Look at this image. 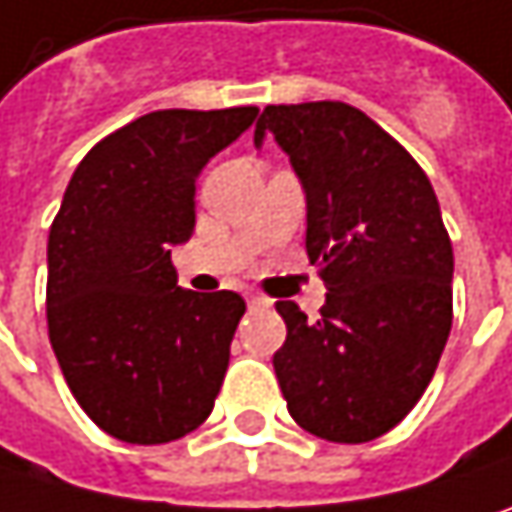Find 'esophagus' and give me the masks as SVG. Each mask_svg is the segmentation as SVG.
I'll return each instance as SVG.
<instances>
[{
  "instance_id": "obj_1",
  "label": "esophagus",
  "mask_w": 512,
  "mask_h": 512,
  "mask_svg": "<svg viewBox=\"0 0 512 512\" xmlns=\"http://www.w3.org/2000/svg\"><path fill=\"white\" fill-rule=\"evenodd\" d=\"M246 299H249V307H269L272 304L266 296H257V293H249Z\"/></svg>"
}]
</instances>
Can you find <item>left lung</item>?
<instances>
[{
    "mask_svg": "<svg viewBox=\"0 0 512 512\" xmlns=\"http://www.w3.org/2000/svg\"><path fill=\"white\" fill-rule=\"evenodd\" d=\"M307 202V257L328 287L316 322L278 302L287 340L272 366L290 416L328 442L395 428L431 384L451 331L454 252L422 166L346 102L266 105Z\"/></svg>",
    "mask_w": 512,
    "mask_h": 512,
    "instance_id": "left-lung-1",
    "label": "left lung"
}]
</instances>
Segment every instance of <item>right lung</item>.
Instances as JSON below:
<instances>
[{
    "mask_svg": "<svg viewBox=\"0 0 512 512\" xmlns=\"http://www.w3.org/2000/svg\"><path fill=\"white\" fill-rule=\"evenodd\" d=\"M255 119L155 111L72 172L46 249L49 340L81 410L117 440H181L213 410L246 302L178 287L172 246L196 228L202 169Z\"/></svg>",
    "mask_w": 512,
    "mask_h": 512,
    "instance_id": "obj_1",
    "label": "right lung"
}]
</instances>
